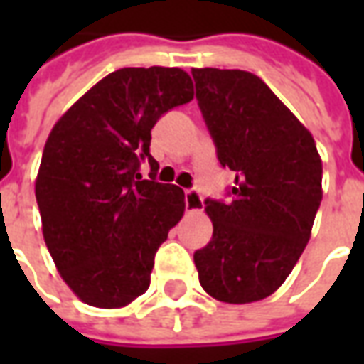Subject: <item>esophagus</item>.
I'll return each instance as SVG.
<instances>
[{
  "label": "esophagus",
  "instance_id": "1",
  "mask_svg": "<svg viewBox=\"0 0 364 364\" xmlns=\"http://www.w3.org/2000/svg\"><path fill=\"white\" fill-rule=\"evenodd\" d=\"M185 206H187V213H200L205 206V200H203L198 191H187L185 193Z\"/></svg>",
  "mask_w": 364,
  "mask_h": 364
}]
</instances>
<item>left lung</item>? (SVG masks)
I'll use <instances>...</instances> for the list:
<instances>
[{
  "instance_id": "left-lung-1",
  "label": "left lung",
  "mask_w": 364,
  "mask_h": 364,
  "mask_svg": "<svg viewBox=\"0 0 364 364\" xmlns=\"http://www.w3.org/2000/svg\"><path fill=\"white\" fill-rule=\"evenodd\" d=\"M198 107L224 167L236 171L228 205L206 200L213 240L195 252L200 287L250 304L273 294L312 236L321 158L310 130L252 72L193 68Z\"/></svg>"
}]
</instances>
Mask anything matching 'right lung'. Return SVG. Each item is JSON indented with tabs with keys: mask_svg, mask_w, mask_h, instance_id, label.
Masks as SVG:
<instances>
[{
	"mask_svg": "<svg viewBox=\"0 0 364 364\" xmlns=\"http://www.w3.org/2000/svg\"><path fill=\"white\" fill-rule=\"evenodd\" d=\"M193 99L181 68H120L83 93L44 144L35 195L43 236L60 277L82 302L124 308L150 287L154 255L185 213L175 185L151 169V128Z\"/></svg>",
	"mask_w": 364,
	"mask_h": 364,
	"instance_id": "obj_1",
	"label": "right lung"
}]
</instances>
